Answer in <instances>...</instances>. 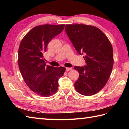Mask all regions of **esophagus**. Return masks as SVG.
<instances>
[{
  "label": "esophagus",
  "instance_id": "34e87169",
  "mask_svg": "<svg viewBox=\"0 0 129 129\" xmlns=\"http://www.w3.org/2000/svg\"><path fill=\"white\" fill-rule=\"evenodd\" d=\"M71 70H72V68H66V71H70Z\"/></svg>",
  "mask_w": 129,
  "mask_h": 129
}]
</instances>
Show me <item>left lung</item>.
<instances>
[{
	"label": "left lung",
	"mask_w": 129,
	"mask_h": 129,
	"mask_svg": "<svg viewBox=\"0 0 129 129\" xmlns=\"http://www.w3.org/2000/svg\"><path fill=\"white\" fill-rule=\"evenodd\" d=\"M65 31L79 54L86 65L74 67L79 77L74 84L80 94L91 96L103 87L110 77L114 59L113 47L108 38L96 27L84 24H69Z\"/></svg>",
	"instance_id": "8db88e82"
}]
</instances>
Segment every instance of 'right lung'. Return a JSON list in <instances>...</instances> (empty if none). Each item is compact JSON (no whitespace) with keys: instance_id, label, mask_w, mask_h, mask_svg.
I'll list each match as a JSON object with an SVG mask.
<instances>
[{"instance_id":"right-lung-1","label":"right lung","mask_w":129,"mask_h":129,"mask_svg":"<svg viewBox=\"0 0 129 129\" xmlns=\"http://www.w3.org/2000/svg\"><path fill=\"white\" fill-rule=\"evenodd\" d=\"M65 24L35 26L23 38L19 48V70L26 84L37 94L48 97L58 89L59 79L64 67L46 65L43 53L53 38L64 30Z\"/></svg>"}]
</instances>
